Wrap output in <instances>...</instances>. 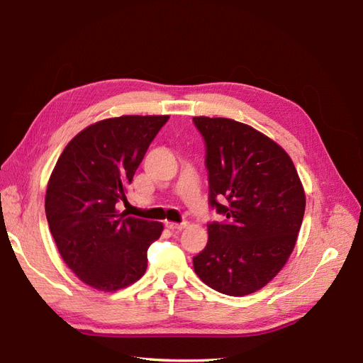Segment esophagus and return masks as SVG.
I'll use <instances>...</instances> for the list:
<instances>
[{"label": "esophagus", "mask_w": 363, "mask_h": 363, "mask_svg": "<svg viewBox=\"0 0 363 363\" xmlns=\"http://www.w3.org/2000/svg\"><path fill=\"white\" fill-rule=\"evenodd\" d=\"M188 226L186 222L183 223H172V222H166V228L171 229V231H182V229H184Z\"/></svg>", "instance_id": "34e87169"}]
</instances>
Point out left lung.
<instances>
[{"label":"left lung","mask_w":363,"mask_h":363,"mask_svg":"<svg viewBox=\"0 0 363 363\" xmlns=\"http://www.w3.org/2000/svg\"><path fill=\"white\" fill-rule=\"evenodd\" d=\"M205 140L209 206L226 217L208 223V243L194 269L208 286L240 297L285 267L305 214L293 160L277 143L229 118L194 117Z\"/></svg>","instance_id":"obj_1"}]
</instances>
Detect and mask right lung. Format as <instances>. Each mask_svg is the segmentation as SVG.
<instances>
[{"label": "right lung", "mask_w": 363, "mask_h": 363, "mask_svg": "<svg viewBox=\"0 0 363 363\" xmlns=\"http://www.w3.org/2000/svg\"><path fill=\"white\" fill-rule=\"evenodd\" d=\"M169 115H123L87 126L52 171L46 217L67 267L100 291L126 288L147 268L163 225L117 211L149 145Z\"/></svg>", "instance_id": "1"}]
</instances>
